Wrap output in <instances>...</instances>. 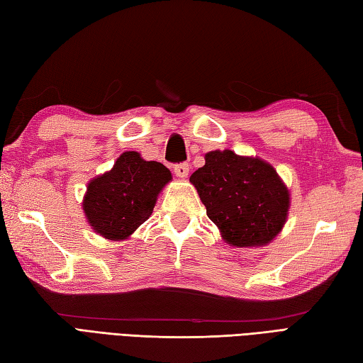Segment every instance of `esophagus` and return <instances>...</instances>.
Wrapping results in <instances>:
<instances>
[{"instance_id": "34e87169", "label": "esophagus", "mask_w": 363, "mask_h": 363, "mask_svg": "<svg viewBox=\"0 0 363 363\" xmlns=\"http://www.w3.org/2000/svg\"><path fill=\"white\" fill-rule=\"evenodd\" d=\"M173 169H174V174L177 177H187L189 172H190V165L187 164V162H182V164H176L173 167Z\"/></svg>"}]
</instances>
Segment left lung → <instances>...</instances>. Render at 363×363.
<instances>
[{"label":"left lung","instance_id":"obj_1","mask_svg":"<svg viewBox=\"0 0 363 363\" xmlns=\"http://www.w3.org/2000/svg\"><path fill=\"white\" fill-rule=\"evenodd\" d=\"M207 217L229 245H267L281 233L289 212V190L274 168L234 151H211L190 176Z\"/></svg>","mask_w":363,"mask_h":363}]
</instances>
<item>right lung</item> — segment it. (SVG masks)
I'll return each mask as SVG.
<instances>
[{"label": "right lung", "instance_id": "obj_1", "mask_svg": "<svg viewBox=\"0 0 363 363\" xmlns=\"http://www.w3.org/2000/svg\"><path fill=\"white\" fill-rule=\"evenodd\" d=\"M172 181L160 162L143 160L135 151L123 152L111 172L91 181L84 211L95 233L121 240L150 218L157 195Z\"/></svg>", "mask_w": 363, "mask_h": 363}]
</instances>
